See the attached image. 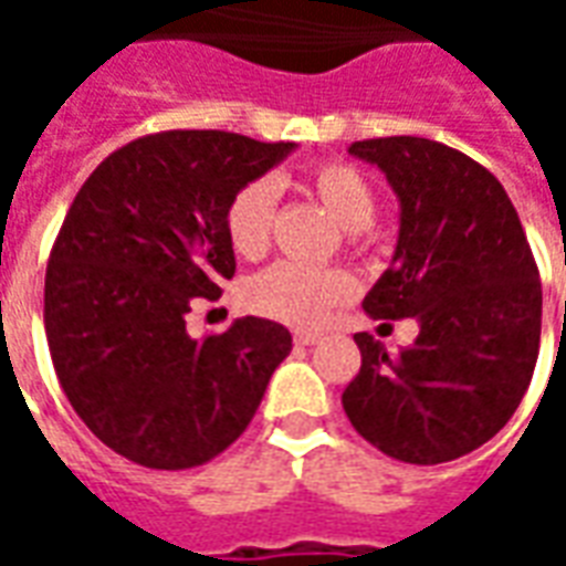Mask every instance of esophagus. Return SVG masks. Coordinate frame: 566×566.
<instances>
[{
	"label": "esophagus",
	"instance_id": "obj_1",
	"mask_svg": "<svg viewBox=\"0 0 566 566\" xmlns=\"http://www.w3.org/2000/svg\"><path fill=\"white\" fill-rule=\"evenodd\" d=\"M321 339V333H312V331H296L294 333V343L296 345H315Z\"/></svg>",
	"mask_w": 566,
	"mask_h": 566
}]
</instances>
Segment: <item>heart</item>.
Returning a JSON list of instances; mask_svg holds the SVG:
<instances>
[{
  "label": "heart",
  "instance_id": "b5f03b06",
  "mask_svg": "<svg viewBox=\"0 0 566 566\" xmlns=\"http://www.w3.org/2000/svg\"><path fill=\"white\" fill-rule=\"evenodd\" d=\"M312 197L331 211L352 235L367 233L376 214V190L357 166L343 160H321L303 178ZM275 214V187L270 181H248L233 193L223 211V233L239 258L258 260L266 254ZM355 294V279L345 270L275 263L245 284V303L258 315L291 327H315Z\"/></svg>",
  "mask_w": 566,
  "mask_h": 566
}]
</instances>
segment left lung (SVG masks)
<instances>
[{
	"label": "left lung",
	"mask_w": 566,
	"mask_h": 566,
	"mask_svg": "<svg viewBox=\"0 0 566 566\" xmlns=\"http://www.w3.org/2000/svg\"><path fill=\"white\" fill-rule=\"evenodd\" d=\"M400 197L391 270L364 300L373 318H418L388 355L357 333L360 369L343 391L360 437L403 463L479 449L522 403L539 355L543 287L506 190L482 163L418 136L355 142Z\"/></svg>",
	"instance_id": "1"
}]
</instances>
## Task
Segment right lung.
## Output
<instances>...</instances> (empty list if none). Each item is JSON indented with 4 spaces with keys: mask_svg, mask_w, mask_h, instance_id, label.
<instances>
[{
    "mask_svg": "<svg viewBox=\"0 0 566 566\" xmlns=\"http://www.w3.org/2000/svg\"><path fill=\"white\" fill-rule=\"evenodd\" d=\"M294 150L223 129H166L112 150L72 199L44 272L60 388L93 437L150 470H190L245 433L291 333L239 318L187 336L235 258L233 193Z\"/></svg>",
    "mask_w": 566,
    "mask_h": 566,
    "instance_id": "right-lung-1",
    "label": "right lung"
}]
</instances>
